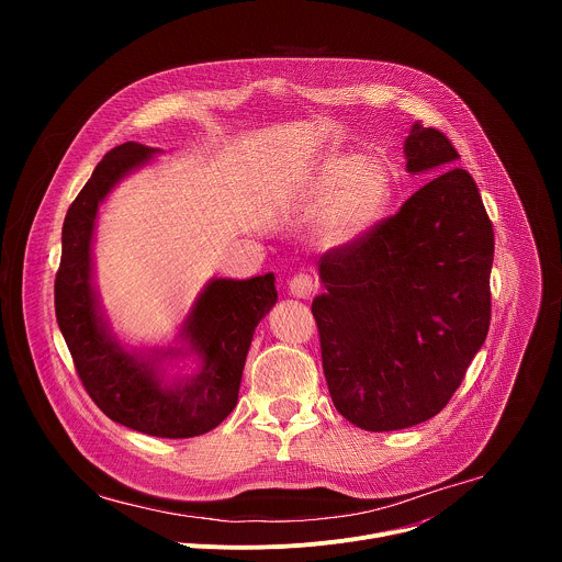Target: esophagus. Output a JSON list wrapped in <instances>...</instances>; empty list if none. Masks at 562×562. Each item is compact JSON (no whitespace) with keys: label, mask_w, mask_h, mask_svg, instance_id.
Wrapping results in <instances>:
<instances>
[{"label":"esophagus","mask_w":562,"mask_h":562,"mask_svg":"<svg viewBox=\"0 0 562 562\" xmlns=\"http://www.w3.org/2000/svg\"><path fill=\"white\" fill-rule=\"evenodd\" d=\"M289 289H291V293H293L295 297L306 300V297H311V295L315 293L317 284H315V280H313L311 276L300 273V276H295V278L289 282Z\"/></svg>","instance_id":"obj_1"}]
</instances>
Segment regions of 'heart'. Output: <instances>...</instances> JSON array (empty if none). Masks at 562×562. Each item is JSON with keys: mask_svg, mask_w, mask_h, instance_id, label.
Listing matches in <instances>:
<instances>
[{"mask_svg": "<svg viewBox=\"0 0 562 562\" xmlns=\"http://www.w3.org/2000/svg\"><path fill=\"white\" fill-rule=\"evenodd\" d=\"M391 200L386 167L358 150L327 155L300 191V206L317 213V243L329 251L358 245L384 215Z\"/></svg>", "mask_w": 562, "mask_h": 562, "instance_id": "b5f03b06", "label": "heart"}]
</instances>
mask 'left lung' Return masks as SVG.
<instances>
[{
    "mask_svg": "<svg viewBox=\"0 0 562 562\" xmlns=\"http://www.w3.org/2000/svg\"><path fill=\"white\" fill-rule=\"evenodd\" d=\"M407 171L429 178L358 245L319 258L311 311L336 409L364 431L445 409L492 319L494 226L458 150L420 122Z\"/></svg>",
    "mask_w": 562,
    "mask_h": 562,
    "instance_id": "8db88e82",
    "label": "left lung"
}]
</instances>
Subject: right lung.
Segmentation results:
<instances>
[{
	"instance_id": "1",
	"label": "right lung",
	"mask_w": 562,
	"mask_h": 562,
	"mask_svg": "<svg viewBox=\"0 0 562 562\" xmlns=\"http://www.w3.org/2000/svg\"><path fill=\"white\" fill-rule=\"evenodd\" d=\"M159 148L126 142L111 148L70 204L61 226L55 315L79 380L115 423L157 438H193L215 429L237 405L239 380L260 319L278 302L276 276L213 278L195 297L178 347L128 349L111 331L93 269L100 204ZM193 355L195 372L173 374Z\"/></svg>"
}]
</instances>
